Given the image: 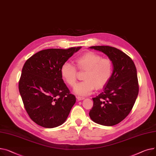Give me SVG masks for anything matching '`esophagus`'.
<instances>
[{"label": "esophagus", "mask_w": 156, "mask_h": 156, "mask_svg": "<svg viewBox=\"0 0 156 156\" xmlns=\"http://www.w3.org/2000/svg\"><path fill=\"white\" fill-rule=\"evenodd\" d=\"M85 98L84 97H80V96H77V99L78 101H81V100H83Z\"/></svg>", "instance_id": "34e87169"}]
</instances>
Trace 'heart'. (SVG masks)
I'll return each instance as SVG.
<instances>
[{
  "mask_svg": "<svg viewBox=\"0 0 156 156\" xmlns=\"http://www.w3.org/2000/svg\"><path fill=\"white\" fill-rule=\"evenodd\" d=\"M76 67L80 71H86L83 76L84 82L74 88V92L79 96L90 94L94 88L99 90L103 88L110 80L113 70L112 62L108 58H102L99 55L88 51L75 60ZM62 78L70 86L77 82V70L69 62L64 63L60 69Z\"/></svg>",
  "mask_w": 156,
  "mask_h": 156,
  "instance_id": "heart-1",
  "label": "heart"
}]
</instances>
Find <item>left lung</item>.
Wrapping results in <instances>:
<instances>
[{
	"mask_svg": "<svg viewBox=\"0 0 156 156\" xmlns=\"http://www.w3.org/2000/svg\"><path fill=\"white\" fill-rule=\"evenodd\" d=\"M105 53L112 62V76L103 91L93 98L89 116L94 122L113 126L128 116L139 94L136 69L133 60L122 51L109 46L89 47Z\"/></svg>",
	"mask_w": 156,
	"mask_h": 156,
	"instance_id": "1",
	"label": "left lung"
}]
</instances>
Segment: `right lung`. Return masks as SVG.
<instances>
[{"label": "right lung", "instance_id": "right-lung-1", "mask_svg": "<svg viewBox=\"0 0 156 156\" xmlns=\"http://www.w3.org/2000/svg\"><path fill=\"white\" fill-rule=\"evenodd\" d=\"M80 48L43 50L25 62L19 90L27 114L36 124L51 129L66 121L76 98L63 82L60 69Z\"/></svg>", "mask_w": 156, "mask_h": 156}]
</instances>
